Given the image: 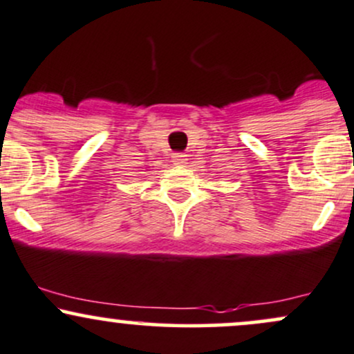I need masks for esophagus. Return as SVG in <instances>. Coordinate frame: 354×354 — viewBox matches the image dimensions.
I'll use <instances>...</instances> for the list:
<instances>
[{"label": "esophagus", "mask_w": 354, "mask_h": 354, "mask_svg": "<svg viewBox=\"0 0 354 354\" xmlns=\"http://www.w3.org/2000/svg\"><path fill=\"white\" fill-rule=\"evenodd\" d=\"M173 161H174V165H185L186 163V154L174 153L173 154Z\"/></svg>", "instance_id": "34e87169"}]
</instances>
